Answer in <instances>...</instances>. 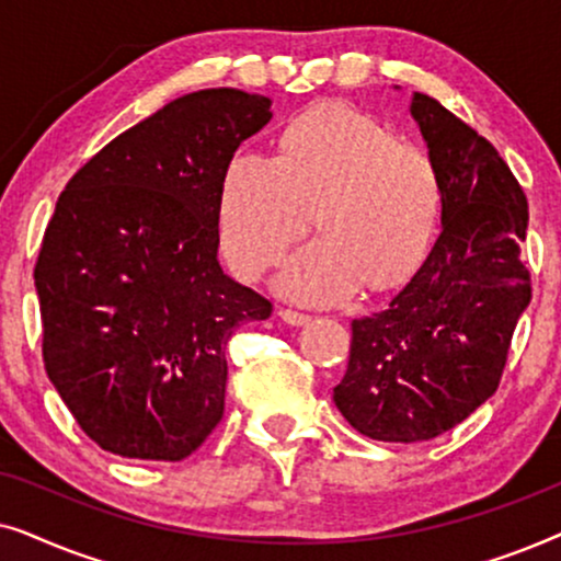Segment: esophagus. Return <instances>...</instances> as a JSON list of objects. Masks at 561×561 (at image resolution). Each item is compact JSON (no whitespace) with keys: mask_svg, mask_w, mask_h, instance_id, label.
Masks as SVG:
<instances>
[{"mask_svg":"<svg viewBox=\"0 0 561 561\" xmlns=\"http://www.w3.org/2000/svg\"><path fill=\"white\" fill-rule=\"evenodd\" d=\"M278 317L290 327H304V324H309V321H311L309 313H301V311H294V309H278Z\"/></svg>","mask_w":561,"mask_h":561,"instance_id":"esophagus-1","label":"esophagus"}]
</instances>
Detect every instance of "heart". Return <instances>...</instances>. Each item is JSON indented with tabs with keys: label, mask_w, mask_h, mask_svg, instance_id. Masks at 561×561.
Here are the masks:
<instances>
[{
	"label": "heart",
	"mask_w": 561,
	"mask_h": 561,
	"mask_svg": "<svg viewBox=\"0 0 561 561\" xmlns=\"http://www.w3.org/2000/svg\"><path fill=\"white\" fill-rule=\"evenodd\" d=\"M439 181L424 152L347 106H317L288 125L278 158L237 152L219 196L221 250L242 278L280 263L311 227L275 286L304 304H334L359 283H403L432 244Z\"/></svg>",
	"instance_id": "heart-1"
}]
</instances>
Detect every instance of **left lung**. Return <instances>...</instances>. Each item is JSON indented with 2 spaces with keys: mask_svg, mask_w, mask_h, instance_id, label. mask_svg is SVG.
Here are the masks:
<instances>
[{
  "mask_svg": "<svg viewBox=\"0 0 561 561\" xmlns=\"http://www.w3.org/2000/svg\"><path fill=\"white\" fill-rule=\"evenodd\" d=\"M411 117L442 196V234L382 311L352 321L334 403L378 442H426L470 416L501 382L531 278L520 263L528 202L497 150L436 99Z\"/></svg>",
  "mask_w": 561,
  "mask_h": 561,
  "instance_id": "left-lung-1",
  "label": "left lung"
}]
</instances>
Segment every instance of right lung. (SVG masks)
<instances>
[{
	"mask_svg": "<svg viewBox=\"0 0 561 561\" xmlns=\"http://www.w3.org/2000/svg\"><path fill=\"white\" fill-rule=\"evenodd\" d=\"M271 99L204 89L96 152L58 196L35 263L45 370L112 455L179 462L225 413L227 342L273 306L221 271L229 160Z\"/></svg>",
	"mask_w": 561,
	"mask_h": 561,
	"instance_id": "1",
	"label": "right lung"
}]
</instances>
